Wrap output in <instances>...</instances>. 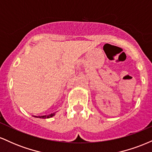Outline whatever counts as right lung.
<instances>
[{"instance_id":"right-lung-1","label":"right lung","mask_w":152,"mask_h":152,"mask_svg":"<svg viewBox=\"0 0 152 152\" xmlns=\"http://www.w3.org/2000/svg\"><path fill=\"white\" fill-rule=\"evenodd\" d=\"M55 115V113H53V114H50L49 115H47V116H36V117H38V118H50L52 116H53Z\"/></svg>"}]
</instances>
